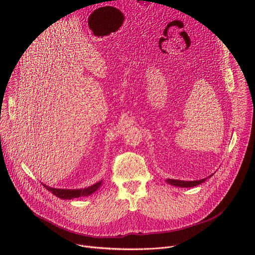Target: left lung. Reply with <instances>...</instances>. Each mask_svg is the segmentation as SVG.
<instances>
[{
    "mask_svg": "<svg viewBox=\"0 0 255 255\" xmlns=\"http://www.w3.org/2000/svg\"><path fill=\"white\" fill-rule=\"evenodd\" d=\"M207 178H203L201 180H193V181H184V180H177V179H170V178H168V179H166V181H167L168 184H170L172 186L183 187V188H191V187H196L198 185H201L202 183H204V181Z\"/></svg>",
    "mask_w": 255,
    "mask_h": 255,
    "instance_id": "obj_1",
    "label": "left lung"
}]
</instances>
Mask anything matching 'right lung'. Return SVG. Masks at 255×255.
Instances as JSON below:
<instances>
[{
    "label": "right lung",
    "mask_w": 255,
    "mask_h": 255,
    "mask_svg": "<svg viewBox=\"0 0 255 255\" xmlns=\"http://www.w3.org/2000/svg\"><path fill=\"white\" fill-rule=\"evenodd\" d=\"M101 184H102V180L99 181V183H97V184H95V185H93L89 188L83 189V190H61V189H53V188L47 187L45 185H43V186L46 190H48L54 196H56L60 199L70 200V199H75V198H79V197L90 196L91 194H93L94 192H96L100 188Z\"/></svg>",
    "instance_id": "obj_1"
}]
</instances>
